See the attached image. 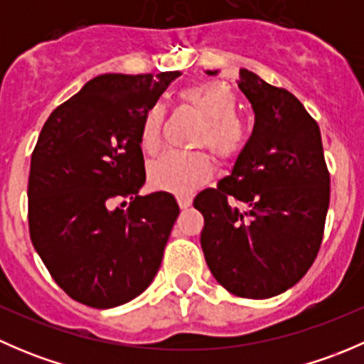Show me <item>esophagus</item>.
I'll return each instance as SVG.
<instances>
[{
  "instance_id": "obj_1",
  "label": "esophagus",
  "mask_w": 364,
  "mask_h": 364,
  "mask_svg": "<svg viewBox=\"0 0 364 364\" xmlns=\"http://www.w3.org/2000/svg\"><path fill=\"white\" fill-rule=\"evenodd\" d=\"M176 199H178L179 208H188V205L192 204V197H190L188 193H179V196L176 197Z\"/></svg>"
}]
</instances>
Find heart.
Masks as SVG:
<instances>
[{"instance_id":"obj_1","label":"heart","mask_w":364,"mask_h":364,"mask_svg":"<svg viewBox=\"0 0 364 364\" xmlns=\"http://www.w3.org/2000/svg\"><path fill=\"white\" fill-rule=\"evenodd\" d=\"M181 104L188 105L204 119L197 144L208 146L218 159H234L240 155L248 139L247 127L237 116V97L227 84L203 82L185 87L179 93ZM165 112L159 104L146 109L139 127V144L142 151L155 155L161 146ZM213 165L204 153H165L148 167L151 186L165 192L186 193L209 179Z\"/></svg>"}]
</instances>
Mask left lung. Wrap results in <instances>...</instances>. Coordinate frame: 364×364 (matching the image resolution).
<instances>
[{"mask_svg":"<svg viewBox=\"0 0 364 364\" xmlns=\"http://www.w3.org/2000/svg\"><path fill=\"white\" fill-rule=\"evenodd\" d=\"M237 86L255 112L253 132L230 176L193 205L204 216L200 247L216 282L234 296L266 299L296 285L317 257L329 171L317 121L291 91L247 68Z\"/></svg>","mask_w":364,"mask_h":364,"instance_id":"left-lung-1","label":"left lung"}]
</instances>
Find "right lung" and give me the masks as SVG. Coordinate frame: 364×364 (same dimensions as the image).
I'll return each instance as SVG.
<instances>
[{"instance_id": "1", "label": "right lung", "mask_w": 364, "mask_h": 364, "mask_svg": "<svg viewBox=\"0 0 364 364\" xmlns=\"http://www.w3.org/2000/svg\"><path fill=\"white\" fill-rule=\"evenodd\" d=\"M179 75L95 77L40 132L28 181L29 236L54 282L79 303L119 306L159 271L179 205L167 192L139 196L146 181L139 127ZM124 198L127 212L115 208Z\"/></svg>"}]
</instances>
